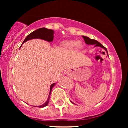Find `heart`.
<instances>
[{
  "label": "heart",
  "mask_w": 128,
  "mask_h": 128,
  "mask_svg": "<svg viewBox=\"0 0 128 128\" xmlns=\"http://www.w3.org/2000/svg\"><path fill=\"white\" fill-rule=\"evenodd\" d=\"M80 43L79 41H68L64 44L63 46L67 50H73L80 47Z\"/></svg>",
  "instance_id": "heart-1"
}]
</instances>
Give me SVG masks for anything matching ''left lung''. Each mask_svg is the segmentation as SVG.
<instances>
[{"label": "left lung", "mask_w": 128, "mask_h": 128, "mask_svg": "<svg viewBox=\"0 0 128 128\" xmlns=\"http://www.w3.org/2000/svg\"><path fill=\"white\" fill-rule=\"evenodd\" d=\"M83 38L84 39V41L85 42H86V44L88 45H94V47H100V48H102L104 49V50H106V52L107 53V54H108V51H107V49L106 48H105V47L103 46L102 44H100L99 42H98V41L96 40H93V39H91L89 37H88V36H82ZM72 103H73V104H74L73 102H72V101H70Z\"/></svg>", "instance_id": "8db88e82"}]
</instances>
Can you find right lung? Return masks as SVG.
Instances as JSON below:
<instances>
[{
  "label": "right lung",
  "mask_w": 128,
  "mask_h": 128,
  "mask_svg": "<svg viewBox=\"0 0 128 128\" xmlns=\"http://www.w3.org/2000/svg\"><path fill=\"white\" fill-rule=\"evenodd\" d=\"M54 31L52 29H49L45 28H40L36 29V30H34V32H31L26 37V38L24 39V40L23 41V43L27 41L30 40L32 39H35V38H39V39H42L43 40L47 41L48 42H52L54 40ZM22 47V46H20V48ZM56 83L52 84L50 86V92L49 97H48V100H46L44 104H42V105H40V106H36L37 107H40V108H43V107H45L46 106L48 105L49 102V99H50V92H52V90L54 86H55Z\"/></svg>",
  "instance_id": "obj_1"
}]
</instances>
